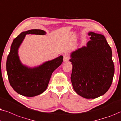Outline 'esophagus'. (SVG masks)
I'll return each instance as SVG.
<instances>
[{"mask_svg": "<svg viewBox=\"0 0 121 121\" xmlns=\"http://www.w3.org/2000/svg\"><path fill=\"white\" fill-rule=\"evenodd\" d=\"M69 60H70V57H69V56L68 55H65L64 56V62L68 61Z\"/></svg>", "mask_w": 121, "mask_h": 121, "instance_id": "34e87169", "label": "esophagus"}]
</instances>
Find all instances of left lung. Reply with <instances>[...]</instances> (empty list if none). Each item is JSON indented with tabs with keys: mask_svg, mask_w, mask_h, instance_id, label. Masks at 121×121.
I'll return each mask as SVG.
<instances>
[{
	"mask_svg": "<svg viewBox=\"0 0 121 121\" xmlns=\"http://www.w3.org/2000/svg\"><path fill=\"white\" fill-rule=\"evenodd\" d=\"M90 41L70 54L71 80L74 90L85 99L102 96L112 84L115 73L111 48L105 37L90 31Z\"/></svg>",
	"mask_w": 121,
	"mask_h": 121,
	"instance_id": "obj_1",
	"label": "left lung"
}]
</instances>
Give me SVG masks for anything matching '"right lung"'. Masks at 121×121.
Masks as SVG:
<instances>
[{"instance_id": "right-lung-1", "label": "right lung", "mask_w": 121, "mask_h": 121, "mask_svg": "<svg viewBox=\"0 0 121 121\" xmlns=\"http://www.w3.org/2000/svg\"><path fill=\"white\" fill-rule=\"evenodd\" d=\"M45 35L41 29H31L21 33L14 39L6 60L8 80L17 93L26 97H34L45 91L52 72L63 61V56L44 62L35 67H29L20 61L18 51L26 34Z\"/></svg>"}]
</instances>
